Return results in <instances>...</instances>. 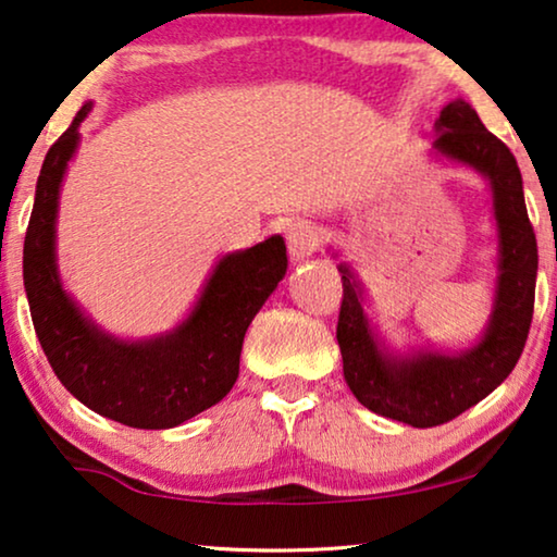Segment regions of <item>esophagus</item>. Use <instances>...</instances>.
<instances>
[{
  "label": "esophagus",
  "mask_w": 557,
  "mask_h": 557,
  "mask_svg": "<svg viewBox=\"0 0 557 557\" xmlns=\"http://www.w3.org/2000/svg\"><path fill=\"white\" fill-rule=\"evenodd\" d=\"M319 231L311 221H294L286 228V246L294 261H306L319 248Z\"/></svg>",
  "instance_id": "obj_1"
}]
</instances>
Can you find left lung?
Masks as SVG:
<instances>
[{"instance_id": "1", "label": "left lung", "mask_w": 557, "mask_h": 557, "mask_svg": "<svg viewBox=\"0 0 557 557\" xmlns=\"http://www.w3.org/2000/svg\"><path fill=\"white\" fill-rule=\"evenodd\" d=\"M437 133L434 150L480 171L493 188L499 276L493 317L480 342L459 357L432 351H417L405 359L389 357L369 326L357 278L349 265H338L344 298L336 338L346 384L374 414L419 430L459 417L510 376L528 342L537 276V240L510 148L482 125L465 100L449 102L442 110Z\"/></svg>"}]
</instances>
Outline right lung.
Returning <instances> with one entry per match:
<instances>
[{
	"instance_id": "right-lung-1",
	"label": "right lung",
	"mask_w": 557,
	"mask_h": 557,
	"mask_svg": "<svg viewBox=\"0 0 557 557\" xmlns=\"http://www.w3.org/2000/svg\"><path fill=\"white\" fill-rule=\"evenodd\" d=\"M87 102L47 150L24 236V292L52 372L85 407L135 430H171L219 405L238 379L246 329L286 273V244L265 238L223 256L190 317L171 334L120 342L83 317L60 284L54 221Z\"/></svg>"
}]
</instances>
